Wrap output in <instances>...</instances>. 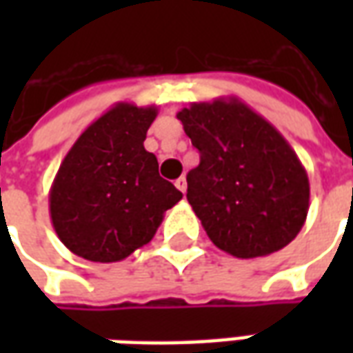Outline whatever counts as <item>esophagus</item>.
Here are the masks:
<instances>
[{"instance_id": "34e87169", "label": "esophagus", "mask_w": 353, "mask_h": 353, "mask_svg": "<svg viewBox=\"0 0 353 353\" xmlns=\"http://www.w3.org/2000/svg\"><path fill=\"white\" fill-rule=\"evenodd\" d=\"M176 187H177V189H179V191H181V192L187 191V179H185V176L177 177V179H176Z\"/></svg>"}]
</instances>
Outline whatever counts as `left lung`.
Returning a JSON list of instances; mask_svg holds the SVG:
<instances>
[{
    "label": "left lung",
    "instance_id": "1",
    "mask_svg": "<svg viewBox=\"0 0 353 353\" xmlns=\"http://www.w3.org/2000/svg\"><path fill=\"white\" fill-rule=\"evenodd\" d=\"M177 119L200 153L187 200L210 240L238 259L285 248L310 206L308 174L288 139L234 96L194 101Z\"/></svg>",
    "mask_w": 353,
    "mask_h": 353
}]
</instances>
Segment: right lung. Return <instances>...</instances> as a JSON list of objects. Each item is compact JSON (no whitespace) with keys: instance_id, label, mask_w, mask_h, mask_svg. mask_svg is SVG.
Listing matches in <instances>:
<instances>
[{"instance_id":"add662e5","label":"right lung","mask_w":353,"mask_h":353,"mask_svg":"<svg viewBox=\"0 0 353 353\" xmlns=\"http://www.w3.org/2000/svg\"><path fill=\"white\" fill-rule=\"evenodd\" d=\"M157 113V105L119 101L85 128L60 164L49 192L50 221L83 259H126L153 240L164 212L183 199L143 147Z\"/></svg>"}]
</instances>
